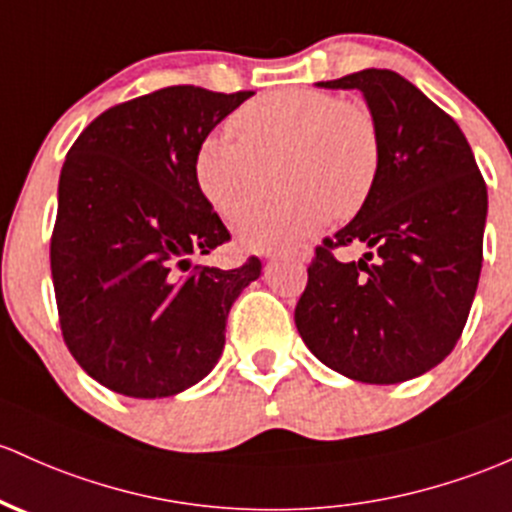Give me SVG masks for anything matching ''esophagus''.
<instances>
[{
    "mask_svg": "<svg viewBox=\"0 0 512 512\" xmlns=\"http://www.w3.org/2000/svg\"><path fill=\"white\" fill-rule=\"evenodd\" d=\"M291 257H294V260L303 262V260H306V252H294V255H291Z\"/></svg>",
    "mask_w": 512,
    "mask_h": 512,
    "instance_id": "34e87169",
    "label": "esophagus"
}]
</instances>
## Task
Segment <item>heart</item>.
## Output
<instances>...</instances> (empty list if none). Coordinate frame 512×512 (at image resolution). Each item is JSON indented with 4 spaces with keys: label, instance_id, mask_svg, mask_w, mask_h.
<instances>
[{
    "label": "heart",
    "instance_id": "1",
    "mask_svg": "<svg viewBox=\"0 0 512 512\" xmlns=\"http://www.w3.org/2000/svg\"><path fill=\"white\" fill-rule=\"evenodd\" d=\"M233 136H209L196 153V182L209 204L238 221L272 192L274 204L240 223L252 250L291 247L328 221H345L372 196L381 145L367 106L320 89H284L230 116Z\"/></svg>",
    "mask_w": 512,
    "mask_h": 512
}]
</instances>
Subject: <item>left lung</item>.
I'll return each instance as SVG.
<instances>
[{
  "mask_svg": "<svg viewBox=\"0 0 512 512\" xmlns=\"http://www.w3.org/2000/svg\"><path fill=\"white\" fill-rule=\"evenodd\" d=\"M359 89L381 145L367 204L316 247L294 320L325 367L362 384L430 372L457 345L484 262L486 182L462 128L391 70L318 82ZM364 244L357 263L332 250Z\"/></svg>",
  "mask_w": 512,
  "mask_h": 512,
  "instance_id": "1",
  "label": "left lung"
}]
</instances>
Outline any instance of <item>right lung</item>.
<instances>
[{"label":"right lung","mask_w":512,"mask_h":512,"mask_svg":"<svg viewBox=\"0 0 512 512\" xmlns=\"http://www.w3.org/2000/svg\"><path fill=\"white\" fill-rule=\"evenodd\" d=\"M252 92L157 89L97 116L65 157L50 272L67 350L92 379L165 398L216 367L235 299L262 272L194 267L230 233L196 182L206 136Z\"/></svg>","instance_id":"obj_1"}]
</instances>
